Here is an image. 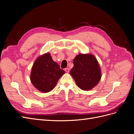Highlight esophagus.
<instances>
[{"label":"esophagus","mask_w":134,"mask_h":134,"mask_svg":"<svg viewBox=\"0 0 134 134\" xmlns=\"http://www.w3.org/2000/svg\"><path fill=\"white\" fill-rule=\"evenodd\" d=\"M64 70L65 71V72H69V68H65V69H64Z\"/></svg>","instance_id":"1"}]
</instances>
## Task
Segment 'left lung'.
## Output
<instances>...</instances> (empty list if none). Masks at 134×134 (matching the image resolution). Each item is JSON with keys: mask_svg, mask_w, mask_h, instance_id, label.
<instances>
[{"mask_svg": "<svg viewBox=\"0 0 134 134\" xmlns=\"http://www.w3.org/2000/svg\"><path fill=\"white\" fill-rule=\"evenodd\" d=\"M73 64L70 74L80 89L89 91L98 83L101 78V71L94 56L79 54L74 59Z\"/></svg>", "mask_w": 134, "mask_h": 134, "instance_id": "obj_1", "label": "left lung"}]
</instances>
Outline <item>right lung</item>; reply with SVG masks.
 Wrapping results in <instances>:
<instances>
[{
  "mask_svg": "<svg viewBox=\"0 0 134 134\" xmlns=\"http://www.w3.org/2000/svg\"><path fill=\"white\" fill-rule=\"evenodd\" d=\"M65 73L50 54L39 57L32 66L31 80L34 86L42 92H48L55 87L58 80Z\"/></svg>",
  "mask_w": 134,
  "mask_h": 134,
  "instance_id": "obj_1",
  "label": "right lung"
}]
</instances>
